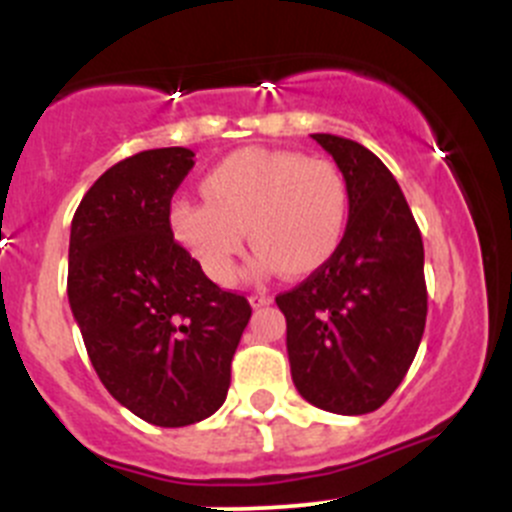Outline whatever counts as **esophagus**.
<instances>
[{"label":"esophagus","instance_id":"34e87169","mask_svg":"<svg viewBox=\"0 0 512 512\" xmlns=\"http://www.w3.org/2000/svg\"><path fill=\"white\" fill-rule=\"evenodd\" d=\"M250 304L252 307H267V304H272V297L270 294H262V292H255V294H250Z\"/></svg>","mask_w":512,"mask_h":512}]
</instances>
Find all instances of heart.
<instances>
[{
  "label": "heart",
  "instance_id": "b5f03b06",
  "mask_svg": "<svg viewBox=\"0 0 512 512\" xmlns=\"http://www.w3.org/2000/svg\"><path fill=\"white\" fill-rule=\"evenodd\" d=\"M205 200H175L170 230L210 280L227 285L245 252L257 247V272L309 277L342 247L349 223V183L327 158L242 148L203 180Z\"/></svg>",
  "mask_w": 512,
  "mask_h": 512
}]
</instances>
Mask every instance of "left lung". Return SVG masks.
Returning <instances> with one entry per match:
<instances>
[{
	"mask_svg": "<svg viewBox=\"0 0 512 512\" xmlns=\"http://www.w3.org/2000/svg\"><path fill=\"white\" fill-rule=\"evenodd\" d=\"M312 138L347 175V232L322 270L275 302L299 394L317 409L361 416L386 404L421 344L423 240L399 183L369 148L332 133Z\"/></svg>",
	"mask_w": 512,
	"mask_h": 512,
	"instance_id": "1",
	"label": "left lung"
}]
</instances>
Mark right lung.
Segmentation results:
<instances>
[{
  "label": "right lung",
  "instance_id": "1",
  "mask_svg": "<svg viewBox=\"0 0 512 512\" xmlns=\"http://www.w3.org/2000/svg\"><path fill=\"white\" fill-rule=\"evenodd\" d=\"M193 156L153 148L121 160L71 220L66 289L91 364L118 404L163 428L198 423L225 404L252 314L173 240L170 200Z\"/></svg>",
  "mask_w": 512,
  "mask_h": 512
}]
</instances>
